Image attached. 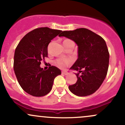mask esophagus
Segmentation results:
<instances>
[{
    "label": "esophagus",
    "instance_id": "1",
    "mask_svg": "<svg viewBox=\"0 0 125 125\" xmlns=\"http://www.w3.org/2000/svg\"><path fill=\"white\" fill-rule=\"evenodd\" d=\"M62 74H64V75H67V74H68V73L66 71H62Z\"/></svg>",
    "mask_w": 125,
    "mask_h": 125
}]
</instances>
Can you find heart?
I'll return each mask as SVG.
<instances>
[{"instance_id":"obj_1","label":"heart","mask_w":125,"mask_h":125,"mask_svg":"<svg viewBox=\"0 0 125 125\" xmlns=\"http://www.w3.org/2000/svg\"><path fill=\"white\" fill-rule=\"evenodd\" d=\"M65 41H70V40H65ZM71 60L69 59H58L56 60L55 61L56 64L58 67H61V68H63V67H65L66 66L68 65V64L71 63Z\"/></svg>"}]
</instances>
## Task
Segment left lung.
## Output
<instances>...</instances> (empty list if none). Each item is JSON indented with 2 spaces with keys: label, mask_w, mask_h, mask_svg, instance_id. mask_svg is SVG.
I'll return each instance as SVG.
<instances>
[{
  "label": "left lung",
  "mask_w": 125,
  "mask_h": 125,
  "mask_svg": "<svg viewBox=\"0 0 125 125\" xmlns=\"http://www.w3.org/2000/svg\"><path fill=\"white\" fill-rule=\"evenodd\" d=\"M59 36L72 40L78 46V58L70 69L82 74H76L77 82L69 86L70 91L78 96L93 94L102 84L108 70L109 53L105 41L86 28L63 31Z\"/></svg>",
  "instance_id": "8db88e82"
}]
</instances>
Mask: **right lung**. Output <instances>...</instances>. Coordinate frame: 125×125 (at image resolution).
<instances>
[{
  "label": "right lung",
  "instance_id": "obj_1",
  "mask_svg": "<svg viewBox=\"0 0 125 125\" xmlns=\"http://www.w3.org/2000/svg\"><path fill=\"white\" fill-rule=\"evenodd\" d=\"M48 28H37L27 33L17 46L13 68L17 79L26 93L36 97L51 92L54 78L61 71L51 66L46 71L41 68V62L48 57V46L51 40L62 32Z\"/></svg>",
  "mask_w": 125,
  "mask_h": 125
}]
</instances>
